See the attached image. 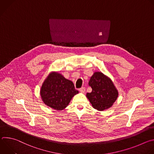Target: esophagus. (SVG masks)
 Segmentation results:
<instances>
[{
  "mask_svg": "<svg viewBox=\"0 0 154 154\" xmlns=\"http://www.w3.org/2000/svg\"><path fill=\"white\" fill-rule=\"evenodd\" d=\"M79 91H80L82 93H85V87L81 88L79 89Z\"/></svg>",
  "mask_w": 154,
  "mask_h": 154,
  "instance_id": "34e87169",
  "label": "esophagus"
}]
</instances>
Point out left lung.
Masks as SVG:
<instances>
[{
  "mask_svg": "<svg viewBox=\"0 0 154 154\" xmlns=\"http://www.w3.org/2000/svg\"><path fill=\"white\" fill-rule=\"evenodd\" d=\"M88 84L92 91L86 96L94 108L103 111L113 106L119 93L110 78L101 72H95Z\"/></svg>",
  "mask_w": 154,
  "mask_h": 154,
  "instance_id": "1",
  "label": "left lung"
}]
</instances>
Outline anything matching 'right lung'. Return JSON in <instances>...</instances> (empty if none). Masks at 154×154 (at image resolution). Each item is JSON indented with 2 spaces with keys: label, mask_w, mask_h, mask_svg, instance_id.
I'll use <instances>...</instances> for the list:
<instances>
[{
  "label": "right lung",
  "mask_w": 154,
  "mask_h": 154,
  "mask_svg": "<svg viewBox=\"0 0 154 154\" xmlns=\"http://www.w3.org/2000/svg\"><path fill=\"white\" fill-rule=\"evenodd\" d=\"M78 93L72 82L57 71L48 74L40 89L43 102L57 111L66 108L72 98Z\"/></svg>",
  "instance_id": "obj_1"
}]
</instances>
